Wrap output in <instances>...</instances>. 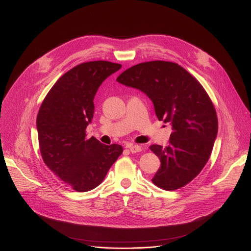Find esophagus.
Wrapping results in <instances>:
<instances>
[{"label": "esophagus", "mask_w": 251, "mask_h": 251, "mask_svg": "<svg viewBox=\"0 0 251 251\" xmlns=\"http://www.w3.org/2000/svg\"><path fill=\"white\" fill-rule=\"evenodd\" d=\"M127 149H128V150H129V151H130V152H132V153L140 152V151H142V148H141L140 146H137V145H131V146L127 147Z\"/></svg>", "instance_id": "1"}]
</instances>
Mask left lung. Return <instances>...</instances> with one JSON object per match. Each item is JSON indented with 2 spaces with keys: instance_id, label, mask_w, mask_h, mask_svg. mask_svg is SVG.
Returning a JSON list of instances; mask_svg holds the SVG:
<instances>
[{
  "instance_id": "8db88e82",
  "label": "left lung",
  "mask_w": 251,
  "mask_h": 251,
  "mask_svg": "<svg viewBox=\"0 0 251 251\" xmlns=\"http://www.w3.org/2000/svg\"><path fill=\"white\" fill-rule=\"evenodd\" d=\"M117 81L145 93L157 119L172 126L168 147H150L160 160L151 181L164 190L186 185L204 168L217 135L216 111L205 90L182 67L164 61L135 65Z\"/></svg>"
}]
</instances>
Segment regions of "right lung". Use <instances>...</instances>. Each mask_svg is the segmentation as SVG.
<instances>
[{
  "mask_svg": "<svg viewBox=\"0 0 251 251\" xmlns=\"http://www.w3.org/2000/svg\"><path fill=\"white\" fill-rule=\"evenodd\" d=\"M121 68L105 61L82 63L55 81L40 107L37 129L44 162L76 191L97 187L123 153L122 146H105L86 134L100 86Z\"/></svg>",
  "mask_w": 251,
  "mask_h": 251,
  "instance_id": "add662e5",
  "label": "right lung"
}]
</instances>
